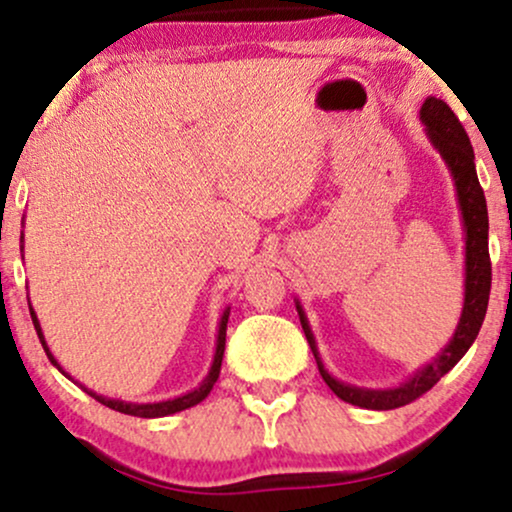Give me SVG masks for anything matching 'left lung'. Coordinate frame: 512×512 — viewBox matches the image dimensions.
I'll return each mask as SVG.
<instances>
[{"instance_id":"obj_1","label":"left lung","mask_w":512,"mask_h":512,"mask_svg":"<svg viewBox=\"0 0 512 512\" xmlns=\"http://www.w3.org/2000/svg\"><path fill=\"white\" fill-rule=\"evenodd\" d=\"M419 120L426 125V137L433 144V149L438 151L440 158L448 166L452 182H455L457 192V207L462 214V228H464V305L460 322H457V330L452 334L448 344L440 349L426 366H421L414 375H409L404 383L397 387H385V390H373V387H356L349 383H342L322 363L320 351H317L313 330H310V322L305 317V310L301 301H296L298 317H301V325L308 339L310 349L320 368L322 380L327 387L344 402L354 404L361 409H375V411H387L404 407V404L414 402L416 397H421L424 392L431 390L433 385L448 373L450 368H455V363L467 354L469 346L474 344L477 334L481 330V322H484L486 305H489V293H491V260H489V211H486V197L481 190L479 178H477V166H474V149L469 144L467 132L460 125L455 113L450 110V105L440 98L428 96L424 105L419 110Z\"/></svg>"}]
</instances>
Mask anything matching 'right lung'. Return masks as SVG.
Wrapping results in <instances>:
<instances>
[{
    "instance_id": "add662e5",
    "label": "right lung",
    "mask_w": 512,
    "mask_h": 512,
    "mask_svg": "<svg viewBox=\"0 0 512 512\" xmlns=\"http://www.w3.org/2000/svg\"><path fill=\"white\" fill-rule=\"evenodd\" d=\"M21 243H23V233H21ZM23 250V248H21ZM28 308H31V317H33V325H35V332H38V339L40 344H43L45 354H48L50 363L55 366L60 373L64 375V378H69L72 383H76V380L72 378L69 373H64V368L57 363V358L52 356L50 346L48 342H45V334H43V327H40L38 322V315H35L33 305L31 301H28ZM228 315H231V308H226L221 313V320H219V332H216V349H214V361H211V368L207 373V378L199 383V387H195V390L185 392V395L180 397H173V399H163V402H146V404H139V402H125V399H113V397H105V395H98V392L88 390L86 385L76 383L81 387V390L86 392V395H91L96 402L105 404V407L120 411V414H129V416H139V419H158V416H170V414H178V411H185L190 407H195V404L202 402L204 397L209 395L211 387H214L216 380H219V373H221V361H223V349H226V327H228Z\"/></svg>"
}]
</instances>
